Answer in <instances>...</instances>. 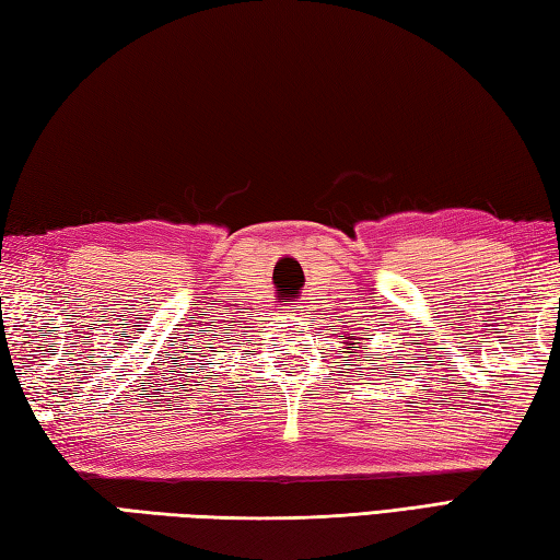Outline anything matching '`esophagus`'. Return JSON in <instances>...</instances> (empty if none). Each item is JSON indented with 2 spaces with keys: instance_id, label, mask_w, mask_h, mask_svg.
<instances>
[{
  "instance_id": "obj_1",
  "label": "esophagus",
  "mask_w": 560,
  "mask_h": 560,
  "mask_svg": "<svg viewBox=\"0 0 560 560\" xmlns=\"http://www.w3.org/2000/svg\"><path fill=\"white\" fill-rule=\"evenodd\" d=\"M282 312H288V314H294V316H300L304 310L300 307V304H290V307H282Z\"/></svg>"
}]
</instances>
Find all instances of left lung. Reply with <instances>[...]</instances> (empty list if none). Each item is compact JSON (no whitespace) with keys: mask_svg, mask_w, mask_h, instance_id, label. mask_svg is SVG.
<instances>
[{"mask_svg":"<svg viewBox=\"0 0 560 560\" xmlns=\"http://www.w3.org/2000/svg\"><path fill=\"white\" fill-rule=\"evenodd\" d=\"M348 339L355 340V345H351L350 341L346 343V348H348V353H355L358 351V348H361V343H358V339H353V336H348ZM389 358V355H387Z\"/></svg>","mask_w":560,"mask_h":560,"instance_id":"obj_1","label":"left lung"}]
</instances>
